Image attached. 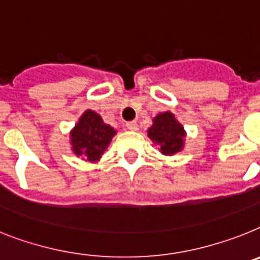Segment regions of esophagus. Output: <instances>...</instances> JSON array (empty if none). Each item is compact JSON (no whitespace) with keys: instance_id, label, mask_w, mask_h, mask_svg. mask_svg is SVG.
<instances>
[{"instance_id":"esophagus-1","label":"esophagus","mask_w":260,"mask_h":260,"mask_svg":"<svg viewBox=\"0 0 260 260\" xmlns=\"http://www.w3.org/2000/svg\"><path fill=\"white\" fill-rule=\"evenodd\" d=\"M126 129H129V131L139 129V126H137L136 121H129V123H126Z\"/></svg>"}]
</instances>
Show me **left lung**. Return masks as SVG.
<instances>
[{"instance_id":"8db88e82","label":"left lung","mask_w":260,"mask_h":260,"mask_svg":"<svg viewBox=\"0 0 260 260\" xmlns=\"http://www.w3.org/2000/svg\"><path fill=\"white\" fill-rule=\"evenodd\" d=\"M153 124L149 126L148 137L152 143L160 147V152L165 156H174L182 152L185 147L186 131L184 125L176 119L171 111L158 113L152 119Z\"/></svg>"}]
</instances>
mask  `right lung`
Returning a JSON list of instances; mask_svg holds the SVG:
<instances>
[{
	"instance_id": "obj_1",
	"label": "right lung",
	"mask_w": 260,
	"mask_h": 260,
	"mask_svg": "<svg viewBox=\"0 0 260 260\" xmlns=\"http://www.w3.org/2000/svg\"><path fill=\"white\" fill-rule=\"evenodd\" d=\"M115 135L116 131L110 124L104 123L99 113L86 110L70 131V145L76 157L89 162H98Z\"/></svg>"
}]
</instances>
